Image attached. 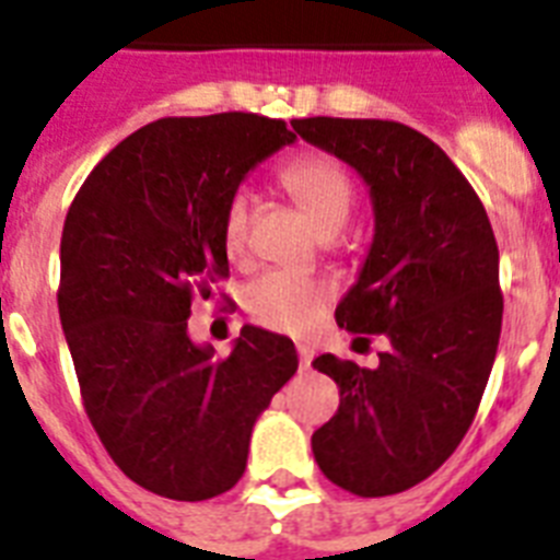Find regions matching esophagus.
<instances>
[{
    "label": "esophagus",
    "instance_id": "1",
    "mask_svg": "<svg viewBox=\"0 0 560 560\" xmlns=\"http://www.w3.org/2000/svg\"><path fill=\"white\" fill-rule=\"evenodd\" d=\"M298 358H300V369H312V360H314V349L306 343L298 346Z\"/></svg>",
    "mask_w": 560,
    "mask_h": 560
}]
</instances>
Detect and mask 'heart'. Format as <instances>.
<instances>
[{
    "label": "heart",
    "instance_id": "b5f03b06",
    "mask_svg": "<svg viewBox=\"0 0 560 560\" xmlns=\"http://www.w3.org/2000/svg\"><path fill=\"white\" fill-rule=\"evenodd\" d=\"M285 191L306 211L312 225L320 234H335L349 220L354 208V183L337 160L326 154H306L291 160L280 171ZM252 225V197L248 191H234L225 202L223 243L229 254H240L246 246ZM331 289L323 280H314L294 271H269L248 289V308L257 320L280 331L308 329L323 308L329 306Z\"/></svg>",
    "mask_w": 560,
    "mask_h": 560
}]
</instances>
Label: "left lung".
<instances>
[{
	"label": "left lung",
	"mask_w": 560,
	"mask_h": 560,
	"mask_svg": "<svg viewBox=\"0 0 560 560\" xmlns=\"http://www.w3.org/2000/svg\"><path fill=\"white\" fill-rule=\"evenodd\" d=\"M291 125L369 186L372 248L335 317L358 340H389L374 369L314 358L340 389L335 418L312 435L314 460L346 492L397 495L457 450L487 389L503 317L495 234L469 179L409 125Z\"/></svg>",
	"instance_id": "obj_1"
}]
</instances>
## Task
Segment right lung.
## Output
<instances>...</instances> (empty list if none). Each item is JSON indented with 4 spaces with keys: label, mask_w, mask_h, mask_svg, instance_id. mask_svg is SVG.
I'll list each match as a JSON object with an SVG mask.
<instances>
[{
    "label": "right lung",
    "mask_w": 560,
    "mask_h": 560,
    "mask_svg": "<svg viewBox=\"0 0 560 560\" xmlns=\"http://www.w3.org/2000/svg\"><path fill=\"white\" fill-rule=\"evenodd\" d=\"M294 142L243 110L165 117L100 160L65 217L59 320L110 460L171 501L229 492L260 412L298 372L289 337L243 326L225 358L188 335L229 277L223 214L248 171Z\"/></svg>",
    "instance_id": "1"
}]
</instances>
